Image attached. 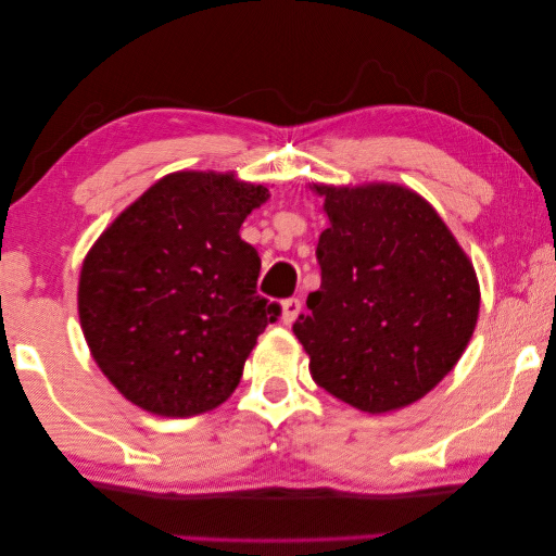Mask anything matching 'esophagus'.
I'll return each mask as SVG.
<instances>
[{
	"instance_id": "34e87169",
	"label": "esophagus",
	"mask_w": 556,
	"mask_h": 556,
	"mask_svg": "<svg viewBox=\"0 0 556 556\" xmlns=\"http://www.w3.org/2000/svg\"><path fill=\"white\" fill-rule=\"evenodd\" d=\"M300 311H303V303H300L298 298H288L283 300V305H280V320H283V325H293Z\"/></svg>"
}]
</instances>
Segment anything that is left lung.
I'll return each instance as SVG.
<instances>
[{
	"label": "left lung",
	"mask_w": 556,
	"mask_h": 556,
	"mask_svg": "<svg viewBox=\"0 0 556 556\" xmlns=\"http://www.w3.org/2000/svg\"><path fill=\"white\" fill-rule=\"evenodd\" d=\"M330 226L323 283L293 332L311 375L367 414L404 408L456 367L476 330L480 286L439 212L391 181L313 185Z\"/></svg>",
	"instance_id": "obj_1"
}]
</instances>
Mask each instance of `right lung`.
<instances>
[{"label": "right lung", "mask_w": 556, "mask_h": 556, "mask_svg": "<svg viewBox=\"0 0 556 556\" xmlns=\"http://www.w3.org/2000/svg\"><path fill=\"white\" fill-rule=\"evenodd\" d=\"M268 187L233 172L165 175L84 258L78 317L100 371L135 406L187 418L239 387L280 307L256 293L258 251L239 229Z\"/></svg>", "instance_id": "add662e5"}]
</instances>
